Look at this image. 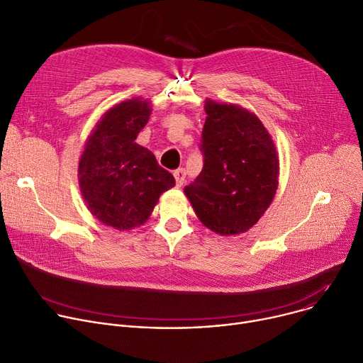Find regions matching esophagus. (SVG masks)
<instances>
[{
	"mask_svg": "<svg viewBox=\"0 0 363 363\" xmlns=\"http://www.w3.org/2000/svg\"><path fill=\"white\" fill-rule=\"evenodd\" d=\"M173 174H174V179H176V184H177V187L183 186L184 179H186V172H184L183 169H177Z\"/></svg>",
	"mask_w": 363,
	"mask_h": 363,
	"instance_id": "34e87169",
	"label": "esophagus"
}]
</instances>
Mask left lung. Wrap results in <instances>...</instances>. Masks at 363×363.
I'll list each match as a JSON object with an SVG mask.
<instances>
[{"instance_id": "left-lung-1", "label": "left lung", "mask_w": 363, "mask_h": 363, "mask_svg": "<svg viewBox=\"0 0 363 363\" xmlns=\"http://www.w3.org/2000/svg\"><path fill=\"white\" fill-rule=\"evenodd\" d=\"M203 169L184 194L208 229L238 235L269 208L278 187L279 163L259 118L235 104L205 101Z\"/></svg>"}]
</instances>
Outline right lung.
Wrapping results in <instances>:
<instances>
[{
  "label": "right lung",
  "instance_id": "obj_1",
  "mask_svg": "<svg viewBox=\"0 0 363 363\" xmlns=\"http://www.w3.org/2000/svg\"><path fill=\"white\" fill-rule=\"evenodd\" d=\"M150 113V102L140 98L112 106L96 123L79 160V186L88 209L118 230L144 225L160 194L176 184L154 154L135 143Z\"/></svg>",
  "mask_w": 363,
  "mask_h": 363
}]
</instances>
